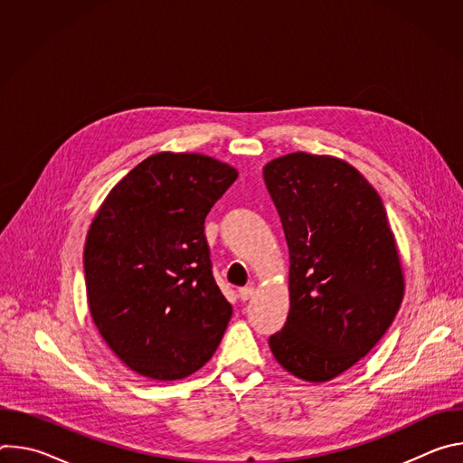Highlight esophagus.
Here are the masks:
<instances>
[{"mask_svg":"<svg viewBox=\"0 0 463 463\" xmlns=\"http://www.w3.org/2000/svg\"><path fill=\"white\" fill-rule=\"evenodd\" d=\"M252 295H254V288H252V286H245V288H241V289L238 291V297H240L243 302L249 300Z\"/></svg>","mask_w":463,"mask_h":463,"instance_id":"1","label":"esophagus"}]
</instances>
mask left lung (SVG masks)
<instances>
[{
    "mask_svg": "<svg viewBox=\"0 0 463 463\" xmlns=\"http://www.w3.org/2000/svg\"><path fill=\"white\" fill-rule=\"evenodd\" d=\"M289 247V313L269 337L279 364L324 383L361 361L398 313L405 279L375 188L343 159L295 152L263 166Z\"/></svg>",
    "mask_w": 463,
    "mask_h": 463,
    "instance_id": "obj_1",
    "label": "left lung"
}]
</instances>
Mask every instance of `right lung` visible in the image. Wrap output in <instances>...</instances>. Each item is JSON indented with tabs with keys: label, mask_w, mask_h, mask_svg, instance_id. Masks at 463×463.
I'll return each instance as SVG.
<instances>
[{
	"label": "right lung",
	"mask_w": 463,
	"mask_h": 463,
	"mask_svg": "<svg viewBox=\"0 0 463 463\" xmlns=\"http://www.w3.org/2000/svg\"><path fill=\"white\" fill-rule=\"evenodd\" d=\"M236 168L202 154L161 152L106 195L86 238L91 318L139 375L175 381L216 352L232 306L214 277L205 218Z\"/></svg>",
	"instance_id": "obj_1"
}]
</instances>
